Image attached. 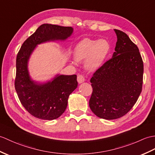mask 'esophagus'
<instances>
[{
    "label": "esophagus",
    "instance_id": "34e87169",
    "mask_svg": "<svg viewBox=\"0 0 155 155\" xmlns=\"http://www.w3.org/2000/svg\"><path fill=\"white\" fill-rule=\"evenodd\" d=\"M84 81H85V78H84L83 75H82V74H78V77H77V81H78V82L79 84L82 83V82H84Z\"/></svg>",
    "mask_w": 155,
    "mask_h": 155
}]
</instances>
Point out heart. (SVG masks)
I'll list each match as a JSON object with an SVG mask.
<instances>
[{"label": "heart", "instance_id": "heart-1", "mask_svg": "<svg viewBox=\"0 0 155 155\" xmlns=\"http://www.w3.org/2000/svg\"><path fill=\"white\" fill-rule=\"evenodd\" d=\"M110 44L106 39L94 40L84 39L75 47L74 58L78 61H85V66L88 70L98 69L102 65L110 51Z\"/></svg>", "mask_w": 155, "mask_h": 155}]
</instances>
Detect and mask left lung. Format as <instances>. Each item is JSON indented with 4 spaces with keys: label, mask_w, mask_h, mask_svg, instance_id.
Here are the masks:
<instances>
[{
    "label": "left lung",
    "mask_w": 155,
    "mask_h": 155,
    "mask_svg": "<svg viewBox=\"0 0 155 155\" xmlns=\"http://www.w3.org/2000/svg\"><path fill=\"white\" fill-rule=\"evenodd\" d=\"M117 41L112 57L93 74L89 106L98 117L115 120L125 116L137 101L143 86V62L128 35L114 30Z\"/></svg>",
    "instance_id": "left-lung-1"
}]
</instances>
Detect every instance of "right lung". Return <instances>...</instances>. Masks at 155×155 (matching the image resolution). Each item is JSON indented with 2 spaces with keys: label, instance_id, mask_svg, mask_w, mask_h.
Returning <instances> with one entry per match:
<instances>
[{
  "label": "right lung",
  "instance_id": "right-lung-1",
  "mask_svg": "<svg viewBox=\"0 0 155 155\" xmlns=\"http://www.w3.org/2000/svg\"><path fill=\"white\" fill-rule=\"evenodd\" d=\"M73 31L71 27L41 25L25 41L16 57L15 89L21 104L31 116L41 120H55L65 111L68 98L78 86L77 75H57L52 81L38 84L30 78L28 61L37 45L64 40Z\"/></svg>",
  "mask_w": 155,
  "mask_h": 155
}]
</instances>
